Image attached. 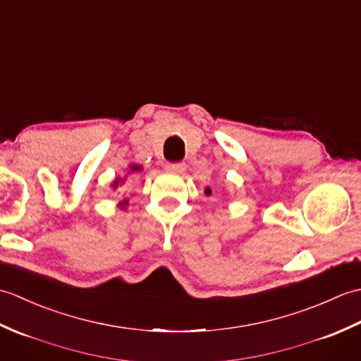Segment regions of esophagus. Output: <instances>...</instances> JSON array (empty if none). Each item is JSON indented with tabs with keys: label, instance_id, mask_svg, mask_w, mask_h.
Returning a JSON list of instances; mask_svg holds the SVG:
<instances>
[{
	"label": "esophagus",
	"instance_id": "1",
	"mask_svg": "<svg viewBox=\"0 0 361 361\" xmlns=\"http://www.w3.org/2000/svg\"><path fill=\"white\" fill-rule=\"evenodd\" d=\"M166 169L169 172H173V173H183L186 171V164L185 163H167Z\"/></svg>",
	"mask_w": 361,
	"mask_h": 361
}]
</instances>
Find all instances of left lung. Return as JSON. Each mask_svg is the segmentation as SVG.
I'll return each mask as SVG.
<instances>
[{
    "label": "left lung",
    "mask_w": 361,
    "mask_h": 361,
    "mask_svg": "<svg viewBox=\"0 0 361 361\" xmlns=\"http://www.w3.org/2000/svg\"><path fill=\"white\" fill-rule=\"evenodd\" d=\"M204 194H206V195H211V194H212V190H211L209 188H206V189H204Z\"/></svg>",
    "instance_id": "1"
}]
</instances>
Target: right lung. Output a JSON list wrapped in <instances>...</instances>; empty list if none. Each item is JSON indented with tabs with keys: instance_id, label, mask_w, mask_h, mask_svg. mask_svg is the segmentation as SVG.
I'll return each mask as SVG.
<instances>
[{
	"instance_id": "1",
	"label": "right lung",
	"mask_w": 361,
	"mask_h": 361,
	"mask_svg": "<svg viewBox=\"0 0 361 361\" xmlns=\"http://www.w3.org/2000/svg\"><path fill=\"white\" fill-rule=\"evenodd\" d=\"M142 169H144V167H142L141 164L130 163V164H128V172H127V175H126V176H116V178H114V180L110 183V188H111L113 190H118L119 188H124V186H126V181H127V176H128V175H133V173H137V172H141ZM116 206H118V208H119L121 211H126V209L128 208V198L124 197Z\"/></svg>"
}]
</instances>
